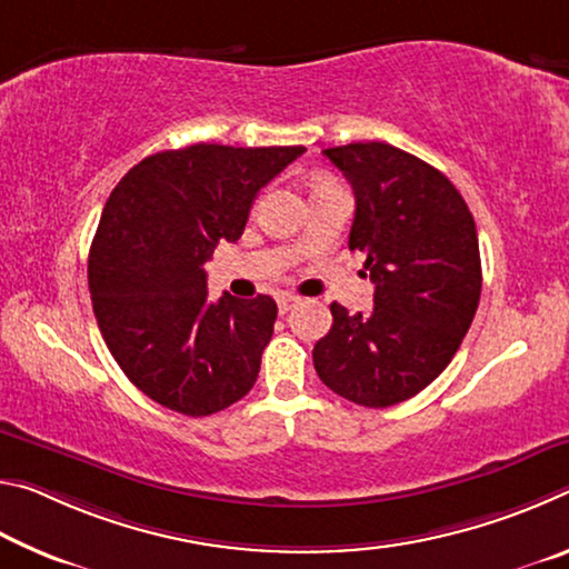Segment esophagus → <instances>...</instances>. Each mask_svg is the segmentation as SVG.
Segmentation results:
<instances>
[{"mask_svg":"<svg viewBox=\"0 0 569 569\" xmlns=\"http://www.w3.org/2000/svg\"><path fill=\"white\" fill-rule=\"evenodd\" d=\"M296 303H298V296H293V293H278V311H281V313L291 311Z\"/></svg>","mask_w":569,"mask_h":569,"instance_id":"obj_1","label":"esophagus"}]
</instances>
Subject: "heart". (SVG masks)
Here are the masks:
<instances>
[{"label": "heart", "instance_id": "1", "mask_svg": "<svg viewBox=\"0 0 569 569\" xmlns=\"http://www.w3.org/2000/svg\"><path fill=\"white\" fill-rule=\"evenodd\" d=\"M321 182H329V180H321Z\"/></svg>", "mask_w": 569, "mask_h": 569}]
</instances>
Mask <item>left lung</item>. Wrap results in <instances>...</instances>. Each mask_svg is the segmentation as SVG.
<instances>
[{"label":"left lung","instance_id":"left-lung-1","mask_svg":"<svg viewBox=\"0 0 569 569\" xmlns=\"http://www.w3.org/2000/svg\"><path fill=\"white\" fill-rule=\"evenodd\" d=\"M356 196L349 248L366 256L373 311L331 303L333 326L313 346L319 379L369 409L427 389L475 319L481 293L477 226L451 180L389 142L323 150Z\"/></svg>","mask_w":569,"mask_h":569}]
</instances>
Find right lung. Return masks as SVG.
Instances as JSON below:
<instances>
[{
	"label": "right lung",
	"mask_w": 569,
	"mask_h": 569,
	"mask_svg": "<svg viewBox=\"0 0 569 569\" xmlns=\"http://www.w3.org/2000/svg\"><path fill=\"white\" fill-rule=\"evenodd\" d=\"M303 146L162 150L128 170L90 248L94 319L146 397L210 417L253 389L278 306L271 296L208 301L203 263L243 236L250 206Z\"/></svg>",
	"instance_id": "add662e5"
}]
</instances>
